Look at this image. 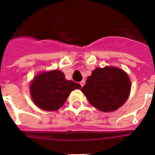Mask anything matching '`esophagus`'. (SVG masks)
Instances as JSON below:
<instances>
[{
	"instance_id": "obj_1",
	"label": "esophagus",
	"mask_w": 155,
	"mask_h": 155,
	"mask_svg": "<svg viewBox=\"0 0 155 155\" xmlns=\"http://www.w3.org/2000/svg\"><path fill=\"white\" fill-rule=\"evenodd\" d=\"M84 83H85V82H84V80H82L80 82V84H81V87H83V86L84 85Z\"/></svg>"
}]
</instances>
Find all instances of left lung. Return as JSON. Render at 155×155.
<instances>
[{"mask_svg":"<svg viewBox=\"0 0 155 155\" xmlns=\"http://www.w3.org/2000/svg\"><path fill=\"white\" fill-rule=\"evenodd\" d=\"M130 85L125 71L114 67H105L91 72L81 91L94 107L107 113L118 109L125 103Z\"/></svg>","mask_w":155,"mask_h":155,"instance_id":"left-lung-1","label":"left lung"}]
</instances>
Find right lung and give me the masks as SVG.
I'll list each match as a JSON object with an SVG mask.
<instances>
[{
  "mask_svg": "<svg viewBox=\"0 0 155 155\" xmlns=\"http://www.w3.org/2000/svg\"><path fill=\"white\" fill-rule=\"evenodd\" d=\"M81 86L74 81L65 79L61 71L39 74L30 85V94L34 103L46 111H56L62 107L71 92Z\"/></svg>",
  "mask_w": 155,
  "mask_h": 155,
  "instance_id": "1",
  "label": "right lung"
}]
</instances>
